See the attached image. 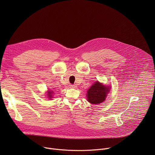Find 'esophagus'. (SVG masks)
<instances>
[{
	"mask_svg": "<svg viewBox=\"0 0 155 155\" xmlns=\"http://www.w3.org/2000/svg\"><path fill=\"white\" fill-rule=\"evenodd\" d=\"M70 87L71 88H73V89H75V88L77 87V85L76 84H71V85H70Z\"/></svg>",
	"mask_w": 155,
	"mask_h": 155,
	"instance_id": "obj_1",
	"label": "esophagus"
}]
</instances>
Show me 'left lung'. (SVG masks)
Here are the masks:
<instances>
[{"instance_id": "8db88e82", "label": "left lung", "mask_w": 155, "mask_h": 155, "mask_svg": "<svg viewBox=\"0 0 155 155\" xmlns=\"http://www.w3.org/2000/svg\"><path fill=\"white\" fill-rule=\"evenodd\" d=\"M110 87L104 85L98 81L94 83L87 91V100L92 104H99L105 100Z\"/></svg>"}]
</instances>
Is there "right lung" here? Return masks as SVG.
<instances>
[{"instance_id": "add662e5", "label": "right lung", "mask_w": 155, "mask_h": 155, "mask_svg": "<svg viewBox=\"0 0 155 155\" xmlns=\"http://www.w3.org/2000/svg\"><path fill=\"white\" fill-rule=\"evenodd\" d=\"M47 93H48V94H47L48 97L50 99H52V98H53V93H54V91H50V90H49V91H48Z\"/></svg>"}]
</instances>
